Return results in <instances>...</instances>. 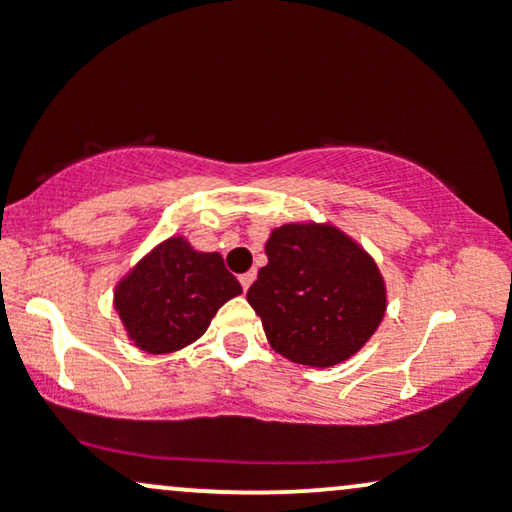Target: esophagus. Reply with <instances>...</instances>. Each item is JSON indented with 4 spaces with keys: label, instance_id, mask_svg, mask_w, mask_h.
<instances>
[{
    "label": "esophagus",
    "instance_id": "1",
    "mask_svg": "<svg viewBox=\"0 0 512 512\" xmlns=\"http://www.w3.org/2000/svg\"><path fill=\"white\" fill-rule=\"evenodd\" d=\"M252 281H255V272H245V274H240V286H243V291H248V289H250Z\"/></svg>",
    "mask_w": 512,
    "mask_h": 512
}]
</instances>
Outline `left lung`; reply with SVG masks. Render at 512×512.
Returning <instances> with one entry per match:
<instances>
[{
    "mask_svg": "<svg viewBox=\"0 0 512 512\" xmlns=\"http://www.w3.org/2000/svg\"><path fill=\"white\" fill-rule=\"evenodd\" d=\"M267 264L250 286L276 354L293 363L330 368L361 351L387 308L378 264L332 223H284L274 228Z\"/></svg>",
    "mask_w": 512,
    "mask_h": 512,
    "instance_id": "left-lung-1",
    "label": "left lung"
}]
</instances>
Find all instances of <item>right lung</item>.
<instances>
[{"label":"right lung","instance_id":"1","mask_svg":"<svg viewBox=\"0 0 512 512\" xmlns=\"http://www.w3.org/2000/svg\"><path fill=\"white\" fill-rule=\"evenodd\" d=\"M243 293L219 252H199L182 236L158 243L115 286L127 337L146 354H173L197 342L223 303Z\"/></svg>","mask_w":512,"mask_h":512}]
</instances>
